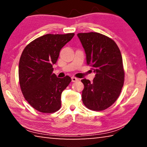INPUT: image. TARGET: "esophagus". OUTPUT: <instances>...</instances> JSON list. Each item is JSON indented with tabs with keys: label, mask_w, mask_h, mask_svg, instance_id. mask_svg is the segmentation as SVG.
<instances>
[{
	"label": "esophagus",
	"mask_w": 147,
	"mask_h": 147,
	"mask_svg": "<svg viewBox=\"0 0 147 147\" xmlns=\"http://www.w3.org/2000/svg\"><path fill=\"white\" fill-rule=\"evenodd\" d=\"M71 80H72V82H78L79 80L78 78H76V77H74V76L72 77Z\"/></svg>",
	"instance_id": "1"
}]
</instances>
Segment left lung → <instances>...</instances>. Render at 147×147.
I'll return each mask as SVG.
<instances>
[{
	"mask_svg": "<svg viewBox=\"0 0 147 147\" xmlns=\"http://www.w3.org/2000/svg\"><path fill=\"white\" fill-rule=\"evenodd\" d=\"M86 54V62L93 67V82L81 80L84 88L82 98L89 109L102 111L115 102L124 84V71L121 51L115 42L97 32L77 34Z\"/></svg>",
	"mask_w": 147,
	"mask_h": 147,
	"instance_id": "8db88e82",
	"label": "left lung"
}]
</instances>
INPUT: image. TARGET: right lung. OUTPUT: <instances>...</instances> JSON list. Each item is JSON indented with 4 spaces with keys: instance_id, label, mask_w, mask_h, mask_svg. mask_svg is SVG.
Returning a JSON list of instances; mask_svg holds the SVG:
<instances>
[{
    "instance_id": "right-lung-1",
    "label": "right lung",
    "mask_w": 147,
    "mask_h": 147,
    "mask_svg": "<svg viewBox=\"0 0 147 147\" xmlns=\"http://www.w3.org/2000/svg\"><path fill=\"white\" fill-rule=\"evenodd\" d=\"M74 36V33L44 35L30 43L22 53L19 64L22 93L30 106L40 112L54 113L61 108V93L71 78H58L53 73V65L61 49Z\"/></svg>"
}]
</instances>
